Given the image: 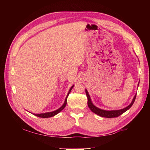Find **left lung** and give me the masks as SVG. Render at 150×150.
Wrapping results in <instances>:
<instances>
[{
  "label": "left lung",
  "mask_w": 150,
  "mask_h": 150,
  "mask_svg": "<svg viewBox=\"0 0 150 150\" xmlns=\"http://www.w3.org/2000/svg\"><path fill=\"white\" fill-rule=\"evenodd\" d=\"M85 92H86V95H87V99H88L87 104H88V108L91 109V110L93 112L96 114V115L98 116H102V117H105V118H116V117H118V116H120L121 115H122L124 112H125L126 110H128V109L130 108L132 106V105L134 103V101H135L136 97V95L135 96H134V97L133 98L132 101L130 105L127 106V107H126V108L121 109V110H102V109H100L97 107H96V106L92 103V102H91V98L89 96V95H88V93L87 92V91L85 90Z\"/></svg>",
  "instance_id": "left-lung-1"
}]
</instances>
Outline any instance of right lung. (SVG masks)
<instances>
[{"instance_id":"right-lung-1","label":"right lung","mask_w":150,"mask_h":150,"mask_svg":"<svg viewBox=\"0 0 150 150\" xmlns=\"http://www.w3.org/2000/svg\"><path fill=\"white\" fill-rule=\"evenodd\" d=\"M73 87V86H72V87H71V88L69 89V93H68V94H67V96H66V98H65V100L64 104H63V105L62 106H61V107L59 109H57V110H55L54 112H45V113H42V114H34V115L36 116H38V117H40V118H50V117H52V116L56 115L57 114L59 113V112L62 111L63 109L65 107L66 105H67V96H69V93H71V91Z\"/></svg>"}]
</instances>
